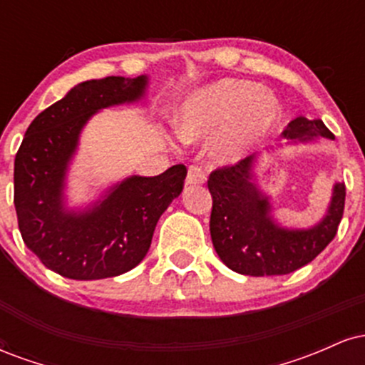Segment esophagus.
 Returning <instances> with one entry per match:
<instances>
[{
  "instance_id": "obj_1",
  "label": "esophagus",
  "mask_w": 365,
  "mask_h": 365,
  "mask_svg": "<svg viewBox=\"0 0 365 365\" xmlns=\"http://www.w3.org/2000/svg\"><path fill=\"white\" fill-rule=\"evenodd\" d=\"M185 182L187 185H202V183H206V173L199 166H188Z\"/></svg>"
}]
</instances>
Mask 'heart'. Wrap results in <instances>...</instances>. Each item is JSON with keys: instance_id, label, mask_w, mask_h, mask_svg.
I'll list each match as a JSON object with an SVG mask.
<instances>
[{"instance_id": "1", "label": "heart", "mask_w": 365, "mask_h": 365, "mask_svg": "<svg viewBox=\"0 0 365 365\" xmlns=\"http://www.w3.org/2000/svg\"><path fill=\"white\" fill-rule=\"evenodd\" d=\"M279 120L282 106L271 92L244 78H221L183 99L175 127L190 144L211 139V158L233 165L266 140Z\"/></svg>"}]
</instances>
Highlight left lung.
<instances>
[{
  "mask_svg": "<svg viewBox=\"0 0 365 365\" xmlns=\"http://www.w3.org/2000/svg\"><path fill=\"white\" fill-rule=\"evenodd\" d=\"M288 144L334 139L322 120L297 116L283 130ZM209 230L216 254L232 271L249 276H278L316 259L336 235L345 207V183L333 185L329 206L311 228H284L273 217L269 197L255 182L252 156L212 171Z\"/></svg>",
  "mask_w": 365,
  "mask_h": 365,
  "instance_id": "1",
  "label": "left lung"
}]
</instances>
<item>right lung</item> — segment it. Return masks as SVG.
Here are the masks:
<instances>
[{"label": "right lung", "instance_id": "right-lung-1", "mask_svg": "<svg viewBox=\"0 0 365 365\" xmlns=\"http://www.w3.org/2000/svg\"><path fill=\"white\" fill-rule=\"evenodd\" d=\"M149 77H106L77 83L29 125L15 156V209L25 245L46 267L70 279H103L133 269L154 228L182 194L187 168L132 177L83 209L66 206V175L87 121L104 108L140 101Z\"/></svg>", "mask_w": 365, "mask_h": 365}]
</instances>
